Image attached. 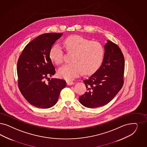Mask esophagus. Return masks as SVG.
Returning a JSON list of instances; mask_svg holds the SVG:
<instances>
[{"label": "esophagus", "instance_id": "obj_1", "mask_svg": "<svg viewBox=\"0 0 147 147\" xmlns=\"http://www.w3.org/2000/svg\"><path fill=\"white\" fill-rule=\"evenodd\" d=\"M67 85H73L74 84V82L73 81H67Z\"/></svg>", "mask_w": 147, "mask_h": 147}]
</instances>
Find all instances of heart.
<instances>
[{
	"label": "heart",
	"instance_id": "b5f03b06",
	"mask_svg": "<svg viewBox=\"0 0 147 147\" xmlns=\"http://www.w3.org/2000/svg\"><path fill=\"white\" fill-rule=\"evenodd\" d=\"M63 44L67 51L73 54L71 57L72 62L59 68L58 74L61 78L74 79L82 71L84 74H90L99 68L104 55V49L100 42L81 36L73 35L65 39ZM49 56L51 60L57 65L63 62V51L58 43L51 47Z\"/></svg>",
	"mask_w": 147,
	"mask_h": 147
}]
</instances>
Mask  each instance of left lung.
<instances>
[{"instance_id":"obj_1","label":"left lung","mask_w":147,"mask_h":147,"mask_svg":"<svg viewBox=\"0 0 147 147\" xmlns=\"http://www.w3.org/2000/svg\"><path fill=\"white\" fill-rule=\"evenodd\" d=\"M104 50L99 68L83 81L87 91L79 97V101L86 107L96 108L107 105L123 85L125 63L121 49L116 44L107 40Z\"/></svg>"}]
</instances>
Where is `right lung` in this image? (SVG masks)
Wrapping results in <instances>:
<instances>
[{
    "label": "right lung",
    "mask_w": 147,
    "mask_h": 147,
    "mask_svg": "<svg viewBox=\"0 0 147 147\" xmlns=\"http://www.w3.org/2000/svg\"><path fill=\"white\" fill-rule=\"evenodd\" d=\"M62 33H47L38 36L29 42L20 56L17 62L18 84L21 93L31 105L48 109L57 102L65 80L49 76L55 69L50 58L51 48Z\"/></svg>",
    "instance_id": "obj_1"
}]
</instances>
